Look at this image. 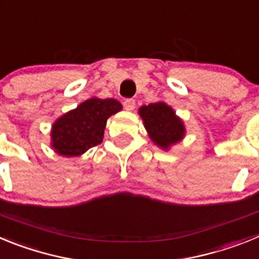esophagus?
I'll return each instance as SVG.
<instances>
[{
	"label": "esophagus",
	"instance_id": "obj_1",
	"mask_svg": "<svg viewBox=\"0 0 259 259\" xmlns=\"http://www.w3.org/2000/svg\"><path fill=\"white\" fill-rule=\"evenodd\" d=\"M123 106H124V109L127 110V111H132V110L136 107V104H135L134 100H125V101L123 102Z\"/></svg>",
	"mask_w": 259,
	"mask_h": 259
}]
</instances>
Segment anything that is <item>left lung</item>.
Instances as JSON below:
<instances>
[{"label": "left lung", "mask_w": 259, "mask_h": 259, "mask_svg": "<svg viewBox=\"0 0 259 259\" xmlns=\"http://www.w3.org/2000/svg\"><path fill=\"white\" fill-rule=\"evenodd\" d=\"M148 136L162 150H170L185 137L184 122L175 110L163 101L144 105L139 109Z\"/></svg>", "instance_id": "obj_1"}]
</instances>
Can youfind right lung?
Returning <instances> with one entry per match:
<instances>
[{"mask_svg": "<svg viewBox=\"0 0 259 259\" xmlns=\"http://www.w3.org/2000/svg\"><path fill=\"white\" fill-rule=\"evenodd\" d=\"M122 110L114 98L92 97L77 105L52 124L50 146L62 157H79L102 143L107 119Z\"/></svg>", "mask_w": 259, "mask_h": 259, "instance_id": "right-lung-1", "label": "right lung"}]
</instances>
